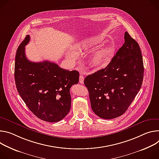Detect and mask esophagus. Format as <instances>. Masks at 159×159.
Returning a JSON list of instances; mask_svg holds the SVG:
<instances>
[{"instance_id":"obj_1","label":"esophagus","mask_w":159,"mask_h":159,"mask_svg":"<svg viewBox=\"0 0 159 159\" xmlns=\"http://www.w3.org/2000/svg\"><path fill=\"white\" fill-rule=\"evenodd\" d=\"M80 83L81 84L84 83V76L83 75L80 76Z\"/></svg>"}]
</instances>
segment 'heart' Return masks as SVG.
Listing matches in <instances>:
<instances>
[{
    "instance_id": "heart-1",
    "label": "heart",
    "mask_w": 159,
    "mask_h": 159,
    "mask_svg": "<svg viewBox=\"0 0 159 159\" xmlns=\"http://www.w3.org/2000/svg\"><path fill=\"white\" fill-rule=\"evenodd\" d=\"M100 43V40L97 39H92L83 42L78 46V49L82 53H91L93 52ZM112 49L110 47H104L97 50L91 58L92 66L97 69H102L106 67L111 61L112 56ZM67 56L75 60L78 55L76 53H68Z\"/></svg>"
}]
</instances>
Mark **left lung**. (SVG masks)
<instances>
[{
    "mask_svg": "<svg viewBox=\"0 0 159 159\" xmlns=\"http://www.w3.org/2000/svg\"><path fill=\"white\" fill-rule=\"evenodd\" d=\"M143 73L139 46L126 31L125 43L107 66L84 80L94 113L105 119L124 114L142 87Z\"/></svg>",
    "mask_w": 159,
    "mask_h": 159,
    "instance_id": "1",
    "label": "left lung"
}]
</instances>
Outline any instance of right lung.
Listing matches in <instances>:
<instances>
[{
    "instance_id": "add662e5",
    "label": "right lung",
    "mask_w": 159,
    "mask_h": 159,
    "mask_svg": "<svg viewBox=\"0 0 159 159\" xmlns=\"http://www.w3.org/2000/svg\"><path fill=\"white\" fill-rule=\"evenodd\" d=\"M28 34L17 49L14 78L17 92L28 109L39 119L50 122L62 120L71 105L70 89L79 82V72L64 69L47 61L34 62L25 55Z\"/></svg>"
}]
</instances>
